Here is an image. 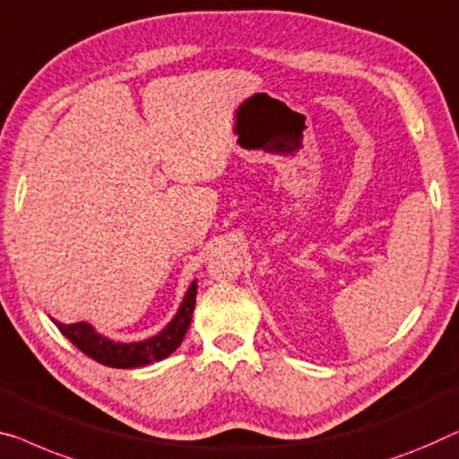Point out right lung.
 I'll return each instance as SVG.
<instances>
[{"label":"right lung","instance_id":"right-lung-1","mask_svg":"<svg viewBox=\"0 0 459 459\" xmlns=\"http://www.w3.org/2000/svg\"><path fill=\"white\" fill-rule=\"evenodd\" d=\"M196 304V279L190 283V288L186 290L184 300L180 308L174 315V318L159 331L157 335L147 337L143 342H114L109 337L97 333L95 327L89 323H59L56 318H51L56 323V327L68 337V340L76 345L78 350L84 351L86 356L92 360L105 364L111 368H138L147 367L151 362H159L163 358L180 348L186 331L190 327L192 312H195Z\"/></svg>","mask_w":459,"mask_h":459}]
</instances>
